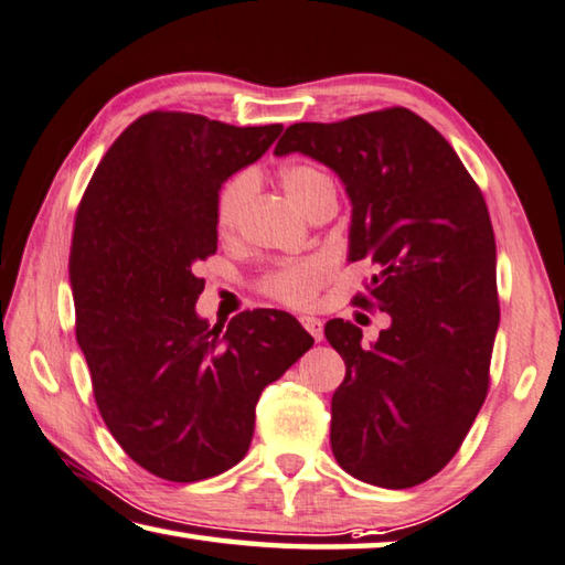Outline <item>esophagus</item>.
<instances>
[{"mask_svg": "<svg viewBox=\"0 0 565 565\" xmlns=\"http://www.w3.org/2000/svg\"><path fill=\"white\" fill-rule=\"evenodd\" d=\"M300 322H302V328L308 330L315 340H322V320L320 318H312V315H302L300 318Z\"/></svg>", "mask_w": 565, "mask_h": 565, "instance_id": "34e87169", "label": "esophagus"}]
</instances>
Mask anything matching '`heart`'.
<instances>
[{
    "mask_svg": "<svg viewBox=\"0 0 565 565\" xmlns=\"http://www.w3.org/2000/svg\"><path fill=\"white\" fill-rule=\"evenodd\" d=\"M280 185L285 195L308 213L324 193H332V181L328 173L310 163H288L280 168ZM255 191V173L241 171L221 185L215 198V227L221 235H233L243 221V211ZM332 273L330 260L324 257H305V260L285 263L263 277V292L267 298L288 305V308H305L315 300V295L328 282Z\"/></svg>",
    "mask_w": 565,
    "mask_h": 565,
    "instance_id": "obj_1",
    "label": "heart"
}]
</instances>
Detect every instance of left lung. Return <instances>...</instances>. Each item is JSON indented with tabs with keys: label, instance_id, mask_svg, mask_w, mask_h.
<instances>
[{
	"label": "left lung",
	"instance_id": "left-lung-1",
	"mask_svg": "<svg viewBox=\"0 0 565 565\" xmlns=\"http://www.w3.org/2000/svg\"><path fill=\"white\" fill-rule=\"evenodd\" d=\"M295 151L340 175L350 260L377 267L354 305L390 315L370 348L358 324H324L348 367L332 454L372 487H417L459 451L489 392L499 292L487 201L447 138L402 106L292 124L275 153Z\"/></svg>",
	"mask_w": 565,
	"mask_h": 565
}]
</instances>
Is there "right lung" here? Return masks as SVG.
<instances>
[{
    "mask_svg": "<svg viewBox=\"0 0 565 565\" xmlns=\"http://www.w3.org/2000/svg\"><path fill=\"white\" fill-rule=\"evenodd\" d=\"M282 126L151 111L126 128L76 211L68 280L76 342L108 431L138 467L191 483L235 467L255 404L312 338L288 312L253 310L217 330L193 265L217 250L215 198Z\"/></svg>",
    "mask_w": 565,
    "mask_h": 565,
    "instance_id": "1",
    "label": "right lung"
}]
</instances>
